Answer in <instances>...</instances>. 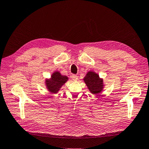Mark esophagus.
Returning <instances> with one entry per match:
<instances>
[{
    "label": "esophagus",
    "mask_w": 149,
    "mask_h": 149,
    "mask_svg": "<svg viewBox=\"0 0 149 149\" xmlns=\"http://www.w3.org/2000/svg\"><path fill=\"white\" fill-rule=\"evenodd\" d=\"M71 78H72V79H73V81H76V80H77L78 78V76L77 75L73 74V75H72Z\"/></svg>",
    "instance_id": "esophagus-1"
}]
</instances>
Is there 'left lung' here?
<instances>
[{
  "mask_svg": "<svg viewBox=\"0 0 149 149\" xmlns=\"http://www.w3.org/2000/svg\"><path fill=\"white\" fill-rule=\"evenodd\" d=\"M83 79L91 93L96 95L102 91L103 88V79L95 72L89 71Z\"/></svg>",
  "mask_w": 149,
  "mask_h": 149,
  "instance_id": "8db88e82",
  "label": "left lung"
}]
</instances>
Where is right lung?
I'll return each instance as SVG.
<instances>
[{
    "label": "right lung",
    "instance_id": "obj_1",
    "mask_svg": "<svg viewBox=\"0 0 149 149\" xmlns=\"http://www.w3.org/2000/svg\"><path fill=\"white\" fill-rule=\"evenodd\" d=\"M68 79L67 76L61 75L59 72L56 71L51 75L49 79L46 80L47 88L51 93H56Z\"/></svg>",
    "mask_w": 149,
    "mask_h": 149
}]
</instances>
